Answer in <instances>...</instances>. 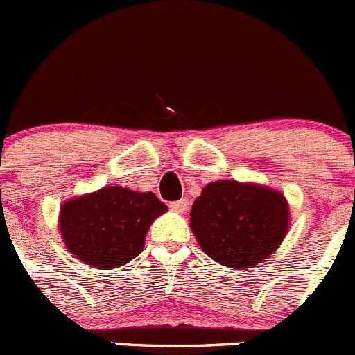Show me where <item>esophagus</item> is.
Segmentation results:
<instances>
[{
	"mask_svg": "<svg viewBox=\"0 0 355 355\" xmlns=\"http://www.w3.org/2000/svg\"><path fill=\"white\" fill-rule=\"evenodd\" d=\"M170 208H171V211H175V213H185L189 209V201L187 199L173 201V202H170Z\"/></svg>",
	"mask_w": 355,
	"mask_h": 355,
	"instance_id": "34e87169",
	"label": "esophagus"
}]
</instances>
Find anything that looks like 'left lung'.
<instances>
[{
  "label": "left lung",
  "instance_id": "obj_1",
  "mask_svg": "<svg viewBox=\"0 0 355 355\" xmlns=\"http://www.w3.org/2000/svg\"><path fill=\"white\" fill-rule=\"evenodd\" d=\"M191 229L211 260L229 269H251L281 246L290 229V205L272 187L216 180L192 205Z\"/></svg>",
  "mask_w": 355,
  "mask_h": 355
}]
</instances>
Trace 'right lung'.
<instances>
[{
    "mask_svg": "<svg viewBox=\"0 0 355 355\" xmlns=\"http://www.w3.org/2000/svg\"><path fill=\"white\" fill-rule=\"evenodd\" d=\"M166 211L154 192L111 185L62 202L58 230L83 263L116 269L142 253L150 223Z\"/></svg>",
    "mask_w": 355,
    "mask_h": 355,
    "instance_id": "right-lung-1",
    "label": "right lung"
}]
</instances>
